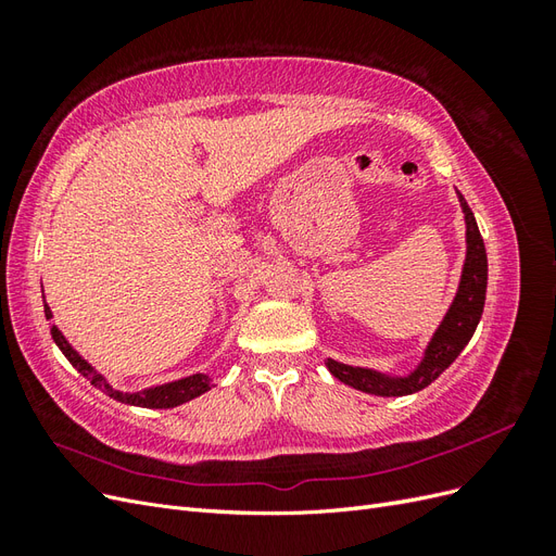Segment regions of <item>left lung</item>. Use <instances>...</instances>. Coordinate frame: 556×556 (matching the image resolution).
<instances>
[{"label":"left lung","instance_id":"1","mask_svg":"<svg viewBox=\"0 0 556 556\" xmlns=\"http://www.w3.org/2000/svg\"><path fill=\"white\" fill-rule=\"evenodd\" d=\"M459 206L466 223V260L462 266V278L457 294H454L447 313L443 315L441 325L435 327L429 339L422 359L408 374H384L376 368L366 366H350L336 359H327L325 366L329 374L341 380L348 387H355L359 392L376 394V396H406L425 390L445 368L459 357V352L468 345L470 336L476 333V327L482 317L484 308V292H486V252L480 237L473 211L468 208L462 192Z\"/></svg>","mask_w":556,"mask_h":556}]
</instances>
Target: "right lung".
Returning a JSON list of instances; mask_svg holds the SVG:
<instances>
[{
    "instance_id": "1",
    "label": "right lung",
    "mask_w": 556,
    "mask_h": 556,
    "mask_svg": "<svg viewBox=\"0 0 556 556\" xmlns=\"http://www.w3.org/2000/svg\"><path fill=\"white\" fill-rule=\"evenodd\" d=\"M43 294V290H41ZM43 313L46 319L50 323V333H53V341L55 345L62 350V355L70 359V364L76 368V371L88 378L97 390H102L106 396L127 403V406H139V408H176L182 406V403H188L197 396H201L204 392H208L213 384V378L206 374H192L188 378H180V380H172V382H164V384H153V387H143L139 392H123L117 390L109 382L106 376H102L97 371V368L78 355V350L64 339V333L58 329V325L53 323V311L46 304V296H43Z\"/></svg>"
}]
</instances>
